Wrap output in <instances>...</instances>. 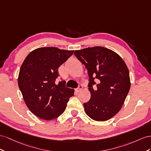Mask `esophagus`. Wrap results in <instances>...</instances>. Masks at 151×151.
I'll return each mask as SVG.
<instances>
[{
	"mask_svg": "<svg viewBox=\"0 0 151 151\" xmlns=\"http://www.w3.org/2000/svg\"><path fill=\"white\" fill-rule=\"evenodd\" d=\"M82 89H83L82 85H79V86H78V87L76 89V90L77 92H80V91H81V90H82Z\"/></svg>",
	"mask_w": 151,
	"mask_h": 151,
	"instance_id": "obj_1",
	"label": "esophagus"
}]
</instances>
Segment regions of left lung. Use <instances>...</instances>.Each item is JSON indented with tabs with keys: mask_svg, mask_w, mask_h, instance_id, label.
<instances>
[{
	"mask_svg": "<svg viewBox=\"0 0 151 151\" xmlns=\"http://www.w3.org/2000/svg\"><path fill=\"white\" fill-rule=\"evenodd\" d=\"M74 54L87 68L91 97L83 104L86 114L99 122L117 114L130 88L128 69L122 58L103 47L75 50Z\"/></svg>",
	"mask_w": 151,
	"mask_h": 151,
	"instance_id": "8db88e82",
	"label": "left lung"
}]
</instances>
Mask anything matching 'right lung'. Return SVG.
I'll list each match as a JSON object with an SVG mask.
<instances>
[{
	"instance_id": "1",
	"label": "right lung",
	"mask_w": 151,
	"mask_h": 151,
	"mask_svg": "<svg viewBox=\"0 0 151 151\" xmlns=\"http://www.w3.org/2000/svg\"><path fill=\"white\" fill-rule=\"evenodd\" d=\"M73 50L56 47H41L31 52L21 66L18 86L28 109L45 120L58 118L66 109L74 90L58 84V68L73 55Z\"/></svg>"
}]
</instances>
